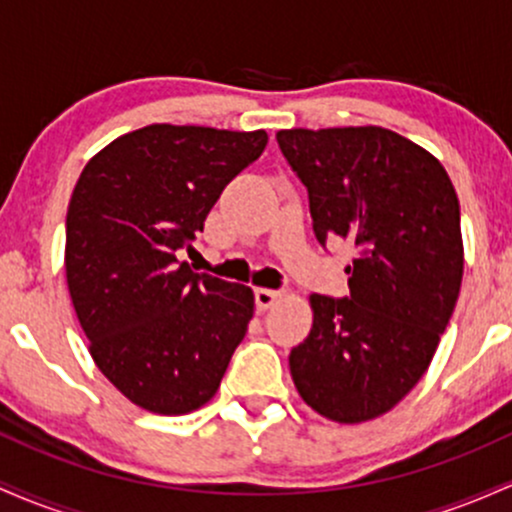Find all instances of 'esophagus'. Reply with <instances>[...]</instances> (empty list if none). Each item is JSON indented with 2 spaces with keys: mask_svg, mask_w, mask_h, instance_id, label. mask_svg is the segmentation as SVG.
Segmentation results:
<instances>
[{
  "mask_svg": "<svg viewBox=\"0 0 512 512\" xmlns=\"http://www.w3.org/2000/svg\"><path fill=\"white\" fill-rule=\"evenodd\" d=\"M281 298V291H274V289H255V303H257V310H267L272 308V305L279 301Z\"/></svg>",
  "mask_w": 512,
  "mask_h": 512,
  "instance_id": "1",
  "label": "esophagus"
}]
</instances>
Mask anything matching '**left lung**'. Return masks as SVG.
Masks as SVG:
<instances>
[{"instance_id": "obj_1", "label": "left lung", "mask_w": 512, "mask_h": 512, "mask_svg": "<svg viewBox=\"0 0 512 512\" xmlns=\"http://www.w3.org/2000/svg\"><path fill=\"white\" fill-rule=\"evenodd\" d=\"M276 142L317 243L354 248L349 296H310L293 383L317 414L361 424L409 395L448 327L464 269L457 192L438 158L383 127L281 129Z\"/></svg>"}]
</instances>
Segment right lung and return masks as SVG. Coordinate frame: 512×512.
<instances>
[{"mask_svg": "<svg viewBox=\"0 0 512 512\" xmlns=\"http://www.w3.org/2000/svg\"><path fill=\"white\" fill-rule=\"evenodd\" d=\"M264 146V129L149 125L105 146L76 182L69 296L96 366L137 407L173 416L207 404L248 332L252 289L195 274L178 252Z\"/></svg>", "mask_w": 512, "mask_h": 512, "instance_id": "right-lung-1", "label": "right lung"}]
</instances>
